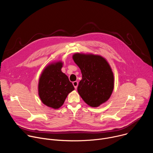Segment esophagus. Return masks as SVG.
<instances>
[{
	"label": "esophagus",
	"instance_id": "1",
	"mask_svg": "<svg viewBox=\"0 0 153 153\" xmlns=\"http://www.w3.org/2000/svg\"><path fill=\"white\" fill-rule=\"evenodd\" d=\"M73 85L74 86L75 89H76L77 88V86H78V82L77 81H74V82H73Z\"/></svg>",
	"mask_w": 153,
	"mask_h": 153
}]
</instances>
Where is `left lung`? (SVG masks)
Segmentation results:
<instances>
[{"label": "left lung", "instance_id": "left-lung-1", "mask_svg": "<svg viewBox=\"0 0 153 153\" xmlns=\"http://www.w3.org/2000/svg\"><path fill=\"white\" fill-rule=\"evenodd\" d=\"M73 59L82 74L77 91L84 102L91 107L106 102L114 89V75L108 62L94 54L76 53Z\"/></svg>", "mask_w": 153, "mask_h": 153}]
</instances>
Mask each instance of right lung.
Returning a JSON list of instances; mask_svg holds the SVG:
<instances>
[{"instance_id": "obj_1", "label": "right lung", "mask_w": 153, "mask_h": 153, "mask_svg": "<svg viewBox=\"0 0 153 153\" xmlns=\"http://www.w3.org/2000/svg\"><path fill=\"white\" fill-rule=\"evenodd\" d=\"M62 62L50 64L43 70L39 81V96L43 104L58 109L68 94L74 90L68 76L62 72Z\"/></svg>"}]
</instances>
